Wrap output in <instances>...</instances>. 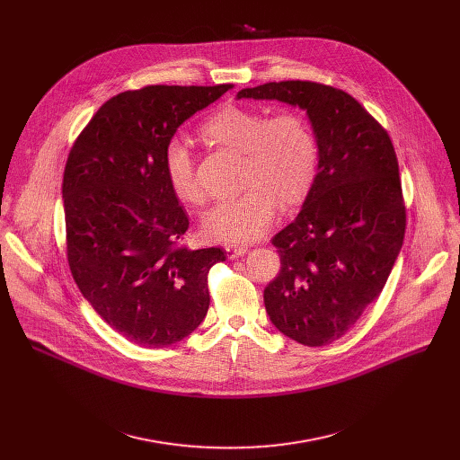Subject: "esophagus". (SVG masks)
I'll list each match as a JSON object with an SVG mask.
<instances>
[{
  "mask_svg": "<svg viewBox=\"0 0 460 460\" xmlns=\"http://www.w3.org/2000/svg\"><path fill=\"white\" fill-rule=\"evenodd\" d=\"M226 251H227V256H229L231 260H234V258L243 256V254L247 252V245H227Z\"/></svg>",
  "mask_w": 460,
  "mask_h": 460,
  "instance_id": "1",
  "label": "esophagus"
}]
</instances>
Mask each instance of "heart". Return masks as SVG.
I'll list each match as a JSON object with an SVG mask.
<instances>
[{
  "label": "heart",
  "mask_w": 460,
  "mask_h": 460,
  "mask_svg": "<svg viewBox=\"0 0 460 460\" xmlns=\"http://www.w3.org/2000/svg\"><path fill=\"white\" fill-rule=\"evenodd\" d=\"M202 137L242 155V194L213 206L202 218V234L218 243L238 245L264 234L277 215L279 202L291 209L305 200L316 174L320 151L314 130L298 111H264L226 105L200 128ZM164 171L176 199L185 206H200L206 199L196 176L189 147L172 138L164 147Z\"/></svg>",
  "instance_id": "obj_1"
}]
</instances>
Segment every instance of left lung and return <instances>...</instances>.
<instances>
[{"mask_svg":"<svg viewBox=\"0 0 460 460\" xmlns=\"http://www.w3.org/2000/svg\"><path fill=\"white\" fill-rule=\"evenodd\" d=\"M236 98L307 112L318 174L298 217L271 240L280 273L264 289L273 325L298 344L339 341L378 298L406 233L399 162L385 128L348 93L316 82H271Z\"/></svg>","mask_w":460,"mask_h":460,"instance_id":"8db88e82","label":"left lung"}]
</instances>
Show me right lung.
<instances>
[{
  "label": "right lung",
  "instance_id": "add662e5",
  "mask_svg": "<svg viewBox=\"0 0 460 460\" xmlns=\"http://www.w3.org/2000/svg\"><path fill=\"white\" fill-rule=\"evenodd\" d=\"M233 85H149L107 100L63 172L67 260L93 309L127 341L167 348L209 309L208 273L226 251L180 245L189 218L164 171L176 128Z\"/></svg>",
  "mask_w": 460,
  "mask_h": 460
}]
</instances>
